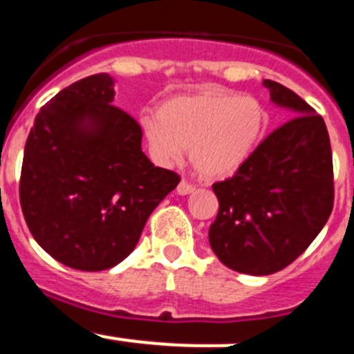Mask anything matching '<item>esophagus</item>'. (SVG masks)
I'll use <instances>...</instances> for the list:
<instances>
[{
  "label": "esophagus",
  "instance_id": "34e87169",
  "mask_svg": "<svg viewBox=\"0 0 354 354\" xmlns=\"http://www.w3.org/2000/svg\"><path fill=\"white\" fill-rule=\"evenodd\" d=\"M195 190V187L192 183H188V181H181L180 185H178V188H176V192L180 195H188V194H192V192Z\"/></svg>",
  "mask_w": 354,
  "mask_h": 354
}]
</instances>
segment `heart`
I'll list each match as a JSON object with an SVG mask.
<instances>
[{
  "mask_svg": "<svg viewBox=\"0 0 354 354\" xmlns=\"http://www.w3.org/2000/svg\"><path fill=\"white\" fill-rule=\"evenodd\" d=\"M140 124L159 162H180L190 149L192 164L202 176L223 180L250 159L268 128V112L252 97L204 88L164 102L159 115H142Z\"/></svg>",
  "mask_w": 354,
  "mask_h": 354,
  "instance_id": "heart-1",
  "label": "heart"
}]
</instances>
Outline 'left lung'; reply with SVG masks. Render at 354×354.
<instances>
[{
  "label": "left lung",
  "mask_w": 354,
  "mask_h": 354,
  "mask_svg": "<svg viewBox=\"0 0 354 354\" xmlns=\"http://www.w3.org/2000/svg\"><path fill=\"white\" fill-rule=\"evenodd\" d=\"M272 102L294 118L270 133L250 159L212 185L219 201L209 243L225 266L272 275L308 249L334 207L330 138L322 115L270 79Z\"/></svg>",
  "instance_id": "8db88e82"
}]
</instances>
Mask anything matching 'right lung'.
<instances>
[{"label":"right lung","mask_w":354,"mask_h":354,"mask_svg":"<svg viewBox=\"0 0 354 354\" xmlns=\"http://www.w3.org/2000/svg\"><path fill=\"white\" fill-rule=\"evenodd\" d=\"M112 100L109 74L75 81L41 107L24 150L27 226L51 257L81 272L128 257L153 209L180 183L174 171L150 162L140 124Z\"/></svg>","instance_id":"1"}]
</instances>
